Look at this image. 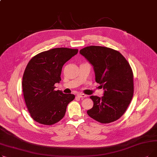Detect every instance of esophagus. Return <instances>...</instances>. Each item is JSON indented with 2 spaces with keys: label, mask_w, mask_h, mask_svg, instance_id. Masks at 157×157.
Returning a JSON list of instances; mask_svg holds the SVG:
<instances>
[{
  "label": "esophagus",
  "mask_w": 157,
  "mask_h": 157,
  "mask_svg": "<svg viewBox=\"0 0 157 157\" xmlns=\"http://www.w3.org/2000/svg\"><path fill=\"white\" fill-rule=\"evenodd\" d=\"M77 96L79 98H85V97H87V95H85V94H78L77 95Z\"/></svg>",
  "instance_id": "obj_1"
}]
</instances>
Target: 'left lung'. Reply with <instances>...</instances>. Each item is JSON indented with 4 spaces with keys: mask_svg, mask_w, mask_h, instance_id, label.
I'll return each instance as SVG.
<instances>
[{
    "mask_svg": "<svg viewBox=\"0 0 157 157\" xmlns=\"http://www.w3.org/2000/svg\"><path fill=\"white\" fill-rule=\"evenodd\" d=\"M91 64L95 81L103 87L101 97L90 96L94 102L88 116L102 123L118 120L127 110L134 94L133 72L127 60L111 48L90 46L80 50Z\"/></svg>",
    "mask_w": 157,
    "mask_h": 157,
    "instance_id": "1",
    "label": "left lung"
}]
</instances>
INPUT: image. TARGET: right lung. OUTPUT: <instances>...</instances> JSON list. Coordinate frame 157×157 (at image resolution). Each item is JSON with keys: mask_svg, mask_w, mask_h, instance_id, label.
Segmentation results:
<instances>
[{"mask_svg": "<svg viewBox=\"0 0 157 157\" xmlns=\"http://www.w3.org/2000/svg\"><path fill=\"white\" fill-rule=\"evenodd\" d=\"M78 49L56 48L40 53L28 63L25 70L22 88L31 117L40 124L51 125L62 120L74 95L55 91V83L61 81L63 65L76 55Z\"/></svg>", "mask_w": 157, "mask_h": 157, "instance_id": "right-lung-1", "label": "right lung"}]
</instances>
